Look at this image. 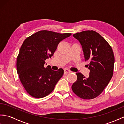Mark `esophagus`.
Wrapping results in <instances>:
<instances>
[{"instance_id":"obj_1","label":"esophagus","mask_w":124,"mask_h":124,"mask_svg":"<svg viewBox=\"0 0 124 124\" xmlns=\"http://www.w3.org/2000/svg\"><path fill=\"white\" fill-rule=\"evenodd\" d=\"M70 72H71V71H70V70H68V69H65V70H64V74H67V73H70Z\"/></svg>"}]
</instances>
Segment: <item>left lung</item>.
<instances>
[{"label":"left lung","mask_w":124,"mask_h":124,"mask_svg":"<svg viewBox=\"0 0 124 124\" xmlns=\"http://www.w3.org/2000/svg\"><path fill=\"white\" fill-rule=\"evenodd\" d=\"M82 46L86 65L90 70L88 78L76 73L77 80L72 85L76 95L83 99L98 96L108 85L113 76L115 57L111 46L99 33L86 30L73 34Z\"/></svg>","instance_id":"obj_1"}]
</instances>
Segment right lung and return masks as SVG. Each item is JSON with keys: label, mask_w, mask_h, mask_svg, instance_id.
<instances>
[{"label": "right lung", "mask_w": 124, "mask_h": 124, "mask_svg": "<svg viewBox=\"0 0 124 124\" xmlns=\"http://www.w3.org/2000/svg\"><path fill=\"white\" fill-rule=\"evenodd\" d=\"M71 33H59L41 30L28 37L22 44L17 57V72L27 93L35 98L49 95L64 73L51 66L44 67L45 60L51 57L61 41Z\"/></svg>", "instance_id": "right-lung-1"}]
</instances>
